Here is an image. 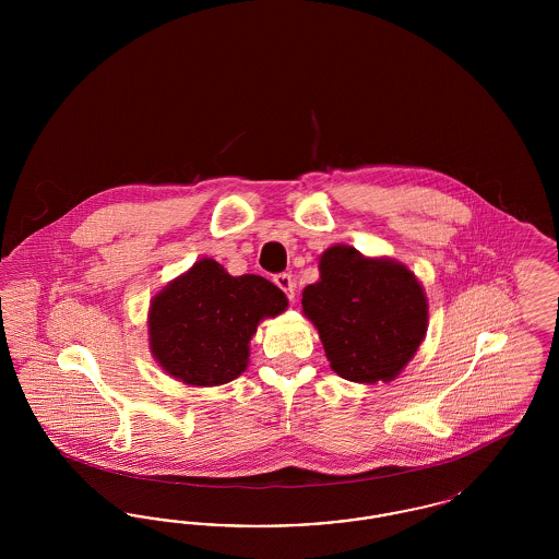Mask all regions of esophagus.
Here are the masks:
<instances>
[{
	"mask_svg": "<svg viewBox=\"0 0 559 559\" xmlns=\"http://www.w3.org/2000/svg\"><path fill=\"white\" fill-rule=\"evenodd\" d=\"M274 283H276V287L278 289H283L285 292V295L289 297V299H295V283H293L292 274H287V272H283V274H276L274 276Z\"/></svg>",
	"mask_w": 559,
	"mask_h": 559,
	"instance_id": "obj_1",
	"label": "esophagus"
}]
</instances>
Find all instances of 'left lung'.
Listing matches in <instances>:
<instances>
[{
  "mask_svg": "<svg viewBox=\"0 0 559 559\" xmlns=\"http://www.w3.org/2000/svg\"><path fill=\"white\" fill-rule=\"evenodd\" d=\"M319 272L301 293V310L331 369L367 385L396 379L426 340L429 306L419 278L402 262L349 245L329 247Z\"/></svg>",
  "mask_w": 559,
  "mask_h": 559,
  "instance_id": "1",
  "label": "left lung"
}]
</instances>
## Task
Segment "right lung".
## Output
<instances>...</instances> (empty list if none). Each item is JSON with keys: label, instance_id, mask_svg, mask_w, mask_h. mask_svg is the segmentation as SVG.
I'll return each mask as SVG.
<instances>
[{"label": "right lung", "instance_id": "right-lung-1", "mask_svg": "<svg viewBox=\"0 0 559 559\" xmlns=\"http://www.w3.org/2000/svg\"><path fill=\"white\" fill-rule=\"evenodd\" d=\"M287 306V295L264 276H230L201 258L151 299L148 347L169 377L192 388L222 385L247 369L258 324Z\"/></svg>", "mask_w": 559, "mask_h": 559}]
</instances>
